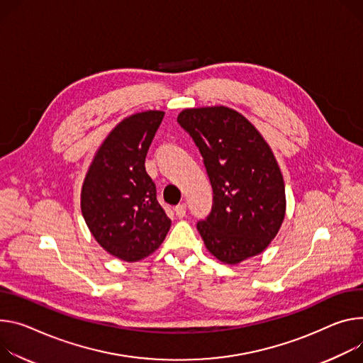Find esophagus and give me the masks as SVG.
Instances as JSON below:
<instances>
[{
    "label": "esophagus",
    "instance_id": "obj_1",
    "mask_svg": "<svg viewBox=\"0 0 363 363\" xmlns=\"http://www.w3.org/2000/svg\"><path fill=\"white\" fill-rule=\"evenodd\" d=\"M175 213H177V216L179 217V218H184L185 217V214H186V204H178L177 207H175Z\"/></svg>",
    "mask_w": 363,
    "mask_h": 363
}]
</instances>
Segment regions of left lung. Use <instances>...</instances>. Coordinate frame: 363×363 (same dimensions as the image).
Wrapping results in <instances>:
<instances>
[{
	"label": "left lung",
	"mask_w": 363,
	"mask_h": 363,
	"mask_svg": "<svg viewBox=\"0 0 363 363\" xmlns=\"http://www.w3.org/2000/svg\"><path fill=\"white\" fill-rule=\"evenodd\" d=\"M179 125L199 147L213 188V207L196 228L218 260L236 265L265 250L285 217V185L269 145L228 107L186 108Z\"/></svg>",
	"instance_id": "1"
}]
</instances>
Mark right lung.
Listing matches in <instances>:
<instances>
[{"instance_id": "add662e5", "label": "right lung", "mask_w": 363, "mask_h": 363, "mask_svg": "<svg viewBox=\"0 0 363 363\" xmlns=\"http://www.w3.org/2000/svg\"><path fill=\"white\" fill-rule=\"evenodd\" d=\"M163 116L149 110L120 121L96 150L84 179L81 210L89 232L103 249L125 262L153 253L171 228L145 168Z\"/></svg>"}]
</instances>
